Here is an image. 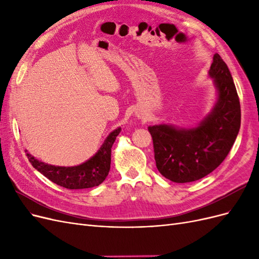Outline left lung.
Returning <instances> with one entry per match:
<instances>
[{
  "label": "left lung",
  "instance_id": "obj_1",
  "mask_svg": "<svg viewBox=\"0 0 259 259\" xmlns=\"http://www.w3.org/2000/svg\"><path fill=\"white\" fill-rule=\"evenodd\" d=\"M218 91L217 103L195 128L149 126L160 173L174 183H191L211 173L228 155L241 125L236 85L226 62L215 54L209 69Z\"/></svg>",
  "mask_w": 259,
  "mask_h": 259
}]
</instances>
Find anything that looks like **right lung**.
Segmentation results:
<instances>
[{"instance_id": "right-lung-1", "label": "right lung", "mask_w": 259, "mask_h": 259, "mask_svg": "<svg viewBox=\"0 0 259 259\" xmlns=\"http://www.w3.org/2000/svg\"><path fill=\"white\" fill-rule=\"evenodd\" d=\"M120 132L121 127L110 133L98 152L89 161L77 166H54L34 159L30 153H27V156L35 169L60 187L67 189H86L96 187L104 182L110 170L111 147Z\"/></svg>"}]
</instances>
